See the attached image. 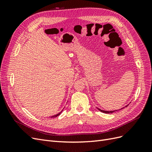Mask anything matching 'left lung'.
Segmentation results:
<instances>
[{"mask_svg":"<svg viewBox=\"0 0 152 152\" xmlns=\"http://www.w3.org/2000/svg\"><path fill=\"white\" fill-rule=\"evenodd\" d=\"M129 105V104H128ZM128 105H126L125 107H127ZM124 108H121V109H120V110H122V109H123ZM98 109L99 110L100 112H103V113H113L114 112H117V110H114V111H104V110H101V109H99V108H98Z\"/></svg>","mask_w":152,"mask_h":152,"instance_id":"left-lung-1","label":"left lung"}]
</instances>
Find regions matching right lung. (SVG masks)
Returning <instances> with one entry per match:
<instances>
[{"label": "right lung", "mask_w": 152, "mask_h": 152, "mask_svg": "<svg viewBox=\"0 0 152 152\" xmlns=\"http://www.w3.org/2000/svg\"><path fill=\"white\" fill-rule=\"evenodd\" d=\"M63 112V110H62V111L60 112V113H58V114H56V115H53V116H52V117H51V118H53V117H58V115H60L61 114V113Z\"/></svg>", "instance_id": "1"}]
</instances>
